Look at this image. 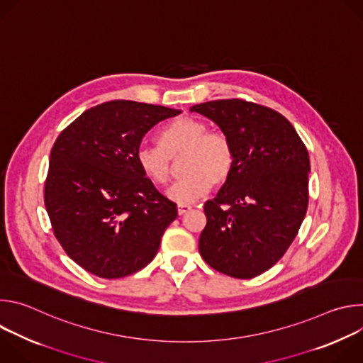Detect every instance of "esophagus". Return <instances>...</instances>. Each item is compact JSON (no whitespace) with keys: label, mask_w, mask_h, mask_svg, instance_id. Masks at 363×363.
<instances>
[{"label":"esophagus","mask_w":363,"mask_h":363,"mask_svg":"<svg viewBox=\"0 0 363 363\" xmlns=\"http://www.w3.org/2000/svg\"><path fill=\"white\" fill-rule=\"evenodd\" d=\"M189 210H191L189 205H184V203H179V205H178V214H179V216H184V214L188 213Z\"/></svg>","instance_id":"1"}]
</instances>
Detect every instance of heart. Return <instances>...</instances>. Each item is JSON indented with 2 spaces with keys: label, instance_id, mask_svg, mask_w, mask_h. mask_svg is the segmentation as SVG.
<instances>
[{
  "label": "heart",
  "instance_id": "b5f03b06",
  "mask_svg": "<svg viewBox=\"0 0 363 363\" xmlns=\"http://www.w3.org/2000/svg\"><path fill=\"white\" fill-rule=\"evenodd\" d=\"M160 146H140L136 164L142 174L157 185L169 182L174 162H179L184 177L168 189V196L188 205L208 194L213 185L224 184L234 167V149L230 139L208 130L203 122L179 118L158 138Z\"/></svg>",
  "mask_w": 363,
  "mask_h": 363
}]
</instances>
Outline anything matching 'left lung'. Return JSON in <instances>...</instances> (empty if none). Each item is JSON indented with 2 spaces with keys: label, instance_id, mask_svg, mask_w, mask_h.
Returning <instances> with one entry per match:
<instances>
[{
  "label": "left lung",
  "instance_id": "1",
  "mask_svg": "<svg viewBox=\"0 0 363 363\" xmlns=\"http://www.w3.org/2000/svg\"><path fill=\"white\" fill-rule=\"evenodd\" d=\"M214 121L234 149L231 175L203 205L199 254L214 270L252 279L284 255L308 203V152L279 112L242 99L191 108Z\"/></svg>",
  "mask_w": 363,
  "mask_h": 363
}]
</instances>
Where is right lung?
Returning a JSON list of instances; mask_svg holds the SVG:
<instances>
[{
    "label": "right lung",
    "mask_w": 363,
    "mask_h": 363,
    "mask_svg": "<svg viewBox=\"0 0 363 363\" xmlns=\"http://www.w3.org/2000/svg\"><path fill=\"white\" fill-rule=\"evenodd\" d=\"M181 111L133 100L101 103L73 121L50 153L44 203L66 254L101 279L147 266L178 217L136 164L143 136Z\"/></svg>",
    "instance_id": "obj_1"
}]
</instances>
